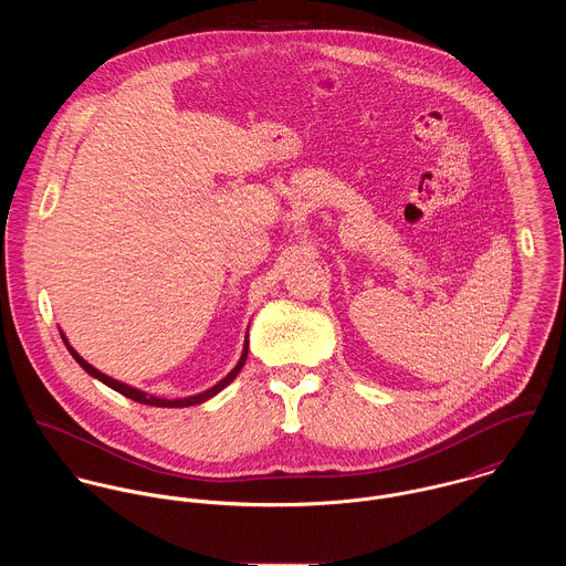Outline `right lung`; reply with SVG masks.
<instances>
[{
	"label": "right lung",
	"mask_w": 566,
	"mask_h": 566,
	"mask_svg": "<svg viewBox=\"0 0 566 566\" xmlns=\"http://www.w3.org/2000/svg\"><path fill=\"white\" fill-rule=\"evenodd\" d=\"M63 335V333H61ZM63 342H65V346H67V350L72 353V357L81 364L82 368L91 375V377H95L97 381H102L104 386H108V388H113L115 392H119V395H124L126 399H133V401H137V403L144 405H155V407H189V405H198L205 403L207 399H211V397H216L218 392H222L238 375H240V370H242L243 364H245V357H248V333H245V339H243V350L242 357H240V361H238V366L222 379V381H218L213 388H209V390H205V392H200V395H193V397H185V399H161V397H155V395H148V392H144V390H137V388H133V386H128V384H122V381H117V379H113V377H108V375H104V373H99L97 368H93L88 361H84L81 355L74 350V346H70V342H67V337L63 335Z\"/></svg>",
	"instance_id": "obj_1"
}]
</instances>
